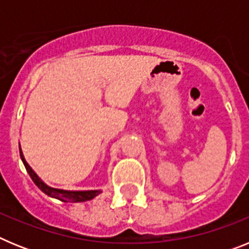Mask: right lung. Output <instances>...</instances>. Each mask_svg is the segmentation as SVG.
<instances>
[{
  "mask_svg": "<svg viewBox=\"0 0 249 249\" xmlns=\"http://www.w3.org/2000/svg\"><path fill=\"white\" fill-rule=\"evenodd\" d=\"M19 156H21V160L25 164L26 169H27L28 175L32 178V181L35 182L39 190L42 191L43 193H46L47 196L52 197V198L59 199L62 202H86L89 201V199L94 198L96 196H98L101 193L100 190L94 191H66V190H58V188H53V187H50L45 183V182L36 175L34 169L31 168L30 164L26 162L25 157H23V153L21 151V147H19Z\"/></svg>",
  "mask_w": 249,
  "mask_h": 249,
  "instance_id": "add662e5",
  "label": "right lung"
}]
</instances>
